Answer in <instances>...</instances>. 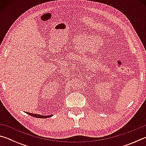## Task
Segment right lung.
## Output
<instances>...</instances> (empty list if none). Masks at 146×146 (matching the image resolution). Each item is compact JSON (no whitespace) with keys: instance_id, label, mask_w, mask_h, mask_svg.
I'll return each instance as SVG.
<instances>
[{"instance_id":"add662e5","label":"right lung","mask_w":146,"mask_h":146,"mask_svg":"<svg viewBox=\"0 0 146 146\" xmlns=\"http://www.w3.org/2000/svg\"><path fill=\"white\" fill-rule=\"evenodd\" d=\"M27 114H28L29 115L32 116L33 117H36V118H49L52 117L53 115H48V116H44V115H38V114H34V113H28L26 112Z\"/></svg>"}]
</instances>
